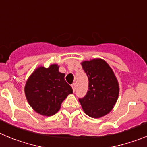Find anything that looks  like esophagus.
Here are the masks:
<instances>
[{"label": "esophagus", "instance_id": "obj_1", "mask_svg": "<svg viewBox=\"0 0 147 147\" xmlns=\"http://www.w3.org/2000/svg\"><path fill=\"white\" fill-rule=\"evenodd\" d=\"M71 87H72L73 91L74 92V91H75V90H76V83H73L72 85H71Z\"/></svg>", "mask_w": 147, "mask_h": 147}]
</instances>
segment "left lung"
<instances>
[{
    "label": "left lung",
    "instance_id": "obj_1",
    "mask_svg": "<svg viewBox=\"0 0 147 147\" xmlns=\"http://www.w3.org/2000/svg\"><path fill=\"white\" fill-rule=\"evenodd\" d=\"M88 77V90L79 98L83 110L91 118H100L111 111L119 97L117 79L111 67L102 59L82 62Z\"/></svg>",
    "mask_w": 147,
    "mask_h": 147
}]
</instances>
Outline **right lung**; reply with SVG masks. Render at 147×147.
I'll use <instances>...</instances> for the list:
<instances>
[{"instance_id":"add662e5","label":"right lung","mask_w":147,"mask_h":147,"mask_svg":"<svg viewBox=\"0 0 147 147\" xmlns=\"http://www.w3.org/2000/svg\"><path fill=\"white\" fill-rule=\"evenodd\" d=\"M57 65L46 68L40 67L28 78L25 94L30 106L42 115H54L62 102L73 93L72 88L65 80V74L59 71Z\"/></svg>"}]
</instances>
